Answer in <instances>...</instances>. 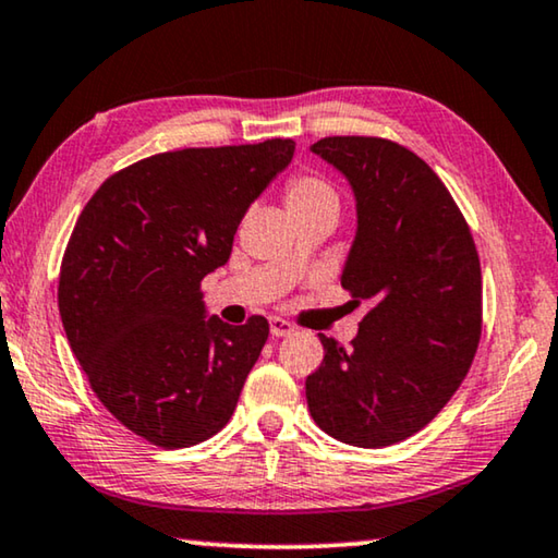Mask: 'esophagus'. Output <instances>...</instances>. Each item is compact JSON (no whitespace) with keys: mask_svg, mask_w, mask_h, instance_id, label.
I'll return each instance as SVG.
<instances>
[{"mask_svg":"<svg viewBox=\"0 0 558 558\" xmlns=\"http://www.w3.org/2000/svg\"><path fill=\"white\" fill-rule=\"evenodd\" d=\"M269 327H271V337H287L294 332V325L292 322L281 319V317H271L269 319Z\"/></svg>","mask_w":558,"mask_h":558,"instance_id":"1","label":"esophagus"}]
</instances>
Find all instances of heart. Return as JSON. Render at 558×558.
I'll return each instance as SVG.
<instances>
[{
    "label": "heart",
    "mask_w": 558,
    "mask_h": 558,
    "mask_svg": "<svg viewBox=\"0 0 558 558\" xmlns=\"http://www.w3.org/2000/svg\"><path fill=\"white\" fill-rule=\"evenodd\" d=\"M284 201H287L289 214H292L294 219L296 216L317 211V208L339 206V198H337V191L332 189V183H327L325 179H319V175H312V173L292 175L284 185ZM294 262L296 259H292V264Z\"/></svg>",
    "instance_id": "1"
}]
</instances>
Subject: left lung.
<instances>
[{
	"mask_svg": "<svg viewBox=\"0 0 558 558\" xmlns=\"http://www.w3.org/2000/svg\"><path fill=\"white\" fill-rule=\"evenodd\" d=\"M312 150L357 198L342 287L369 312L347 350L319 335L325 360L306 377V405L347 446H395L423 430L471 369L483 325L478 252L446 183L405 145L332 135Z\"/></svg>",
	"mask_w": 558,
	"mask_h": 558,
	"instance_id": "8db88e82",
	"label": "left lung"
}]
</instances>
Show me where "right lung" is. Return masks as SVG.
Returning a JSON list of instances; mask_svg holds the SVG:
<instances>
[{"label": "right lung", "instance_id": "add662e5", "mask_svg": "<svg viewBox=\"0 0 558 558\" xmlns=\"http://www.w3.org/2000/svg\"><path fill=\"white\" fill-rule=\"evenodd\" d=\"M292 156V138L158 153L112 173L72 229L64 335L105 410L153 446H196L233 415L269 322L206 319L201 281Z\"/></svg>", "mask_w": 558, "mask_h": 558}]
</instances>
